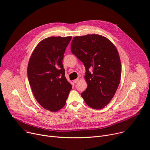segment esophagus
I'll list each match as a JSON object with an SVG mask.
<instances>
[{
    "label": "esophagus",
    "mask_w": 150,
    "mask_h": 150,
    "mask_svg": "<svg viewBox=\"0 0 150 150\" xmlns=\"http://www.w3.org/2000/svg\"><path fill=\"white\" fill-rule=\"evenodd\" d=\"M79 78H77V79L74 80V83H77L78 82V81H79Z\"/></svg>",
    "instance_id": "esophagus-1"
}]
</instances>
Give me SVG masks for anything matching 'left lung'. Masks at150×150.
Masks as SVG:
<instances>
[{"label":"left lung","instance_id":"1","mask_svg":"<svg viewBox=\"0 0 150 150\" xmlns=\"http://www.w3.org/2000/svg\"><path fill=\"white\" fill-rule=\"evenodd\" d=\"M71 50L86 67L88 86L81 97L90 108L101 110L111 102L120 82L121 64L117 48L107 38L91 34L74 37Z\"/></svg>","mask_w":150,"mask_h":150}]
</instances>
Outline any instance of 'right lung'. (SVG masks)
Wrapping results in <instances>:
<instances>
[{
	"label": "right lung",
	"mask_w": 150,
	"mask_h": 150,
	"mask_svg": "<svg viewBox=\"0 0 150 150\" xmlns=\"http://www.w3.org/2000/svg\"><path fill=\"white\" fill-rule=\"evenodd\" d=\"M72 36H51L35 47L28 66L29 84L36 100L44 109L59 111L72 87L65 77L62 60Z\"/></svg>",
	"instance_id": "right-lung-1"
}]
</instances>
